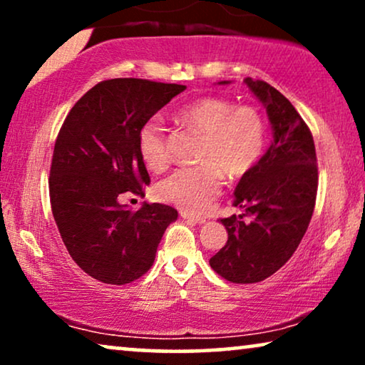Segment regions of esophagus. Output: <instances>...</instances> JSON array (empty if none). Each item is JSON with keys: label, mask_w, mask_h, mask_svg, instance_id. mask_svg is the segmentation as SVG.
Segmentation results:
<instances>
[{"label": "esophagus", "mask_w": 365, "mask_h": 365, "mask_svg": "<svg viewBox=\"0 0 365 365\" xmlns=\"http://www.w3.org/2000/svg\"><path fill=\"white\" fill-rule=\"evenodd\" d=\"M179 214H181V217H182V219H186L187 222H192V224H204V222H206V219H204V217L192 216V214H189V212H184V211H181Z\"/></svg>", "instance_id": "obj_1"}]
</instances>
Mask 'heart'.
<instances>
[{"instance_id":"obj_1","label":"heart","mask_w":365,"mask_h":365,"mask_svg":"<svg viewBox=\"0 0 365 365\" xmlns=\"http://www.w3.org/2000/svg\"><path fill=\"white\" fill-rule=\"evenodd\" d=\"M184 126L202 134L197 166L179 168L161 179L158 197L184 212H204L211 207L224 186V174L232 181L242 179L256 168L266 148V123L252 106L219 96H204L178 111ZM138 149L144 164L163 171L171 161L169 138L159 116L149 118L139 128Z\"/></svg>"}]
</instances>
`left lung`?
Wrapping results in <instances>:
<instances>
[{
    "label": "left lung",
    "mask_w": 365,
    "mask_h": 365,
    "mask_svg": "<svg viewBox=\"0 0 365 365\" xmlns=\"http://www.w3.org/2000/svg\"><path fill=\"white\" fill-rule=\"evenodd\" d=\"M246 84L267 109L274 141L239 181L232 204L244 212L221 219L227 242L209 259L234 284L261 282L292 257L311 222L319 184L314 138L301 114L266 81L246 78Z\"/></svg>",
    "instance_id": "obj_1"
}]
</instances>
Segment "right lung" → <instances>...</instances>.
I'll return each mask as SVG.
<instances>
[{
	"label": "right lung",
	"mask_w": 365,
	"mask_h": 365,
	"mask_svg": "<svg viewBox=\"0 0 365 365\" xmlns=\"http://www.w3.org/2000/svg\"><path fill=\"white\" fill-rule=\"evenodd\" d=\"M182 84L116 78L98 83L59 129L49 171L53 217L73 261L104 284H129L151 269L178 211L144 204L131 211L124 192L144 196L149 174L138 149L144 121L184 91Z\"/></svg>",
	"instance_id": "add662e5"
}]
</instances>
